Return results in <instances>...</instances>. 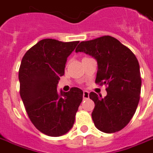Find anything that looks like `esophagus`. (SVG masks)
<instances>
[{
  "mask_svg": "<svg viewBox=\"0 0 153 153\" xmlns=\"http://www.w3.org/2000/svg\"><path fill=\"white\" fill-rule=\"evenodd\" d=\"M88 97H89V93L88 91H84L83 92V98L87 99V98H88Z\"/></svg>",
  "mask_w": 153,
  "mask_h": 153,
  "instance_id": "1",
  "label": "esophagus"
}]
</instances>
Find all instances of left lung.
Wrapping results in <instances>:
<instances>
[{
	"label": "left lung",
	"mask_w": 153,
	"mask_h": 153,
	"mask_svg": "<svg viewBox=\"0 0 153 153\" xmlns=\"http://www.w3.org/2000/svg\"><path fill=\"white\" fill-rule=\"evenodd\" d=\"M76 52L95 58L98 65L96 84L107 85L105 98L94 92L89 93L95 103L92 112L94 125L105 133L121 130L132 118L140 100L141 77L136 56L111 36L82 41Z\"/></svg>",
	"instance_id": "1"
}]
</instances>
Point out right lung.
Instances as JSON below:
<instances>
[{"label": "right lung", "instance_id": "right-lung-1", "mask_svg": "<svg viewBox=\"0 0 153 153\" xmlns=\"http://www.w3.org/2000/svg\"><path fill=\"white\" fill-rule=\"evenodd\" d=\"M78 43L44 39L29 48L21 60L20 95L32 123L49 137H60L72 128L82 101L83 91L78 88L67 93L56 90L67 57Z\"/></svg>", "mask_w": 153, "mask_h": 153}]
</instances>
